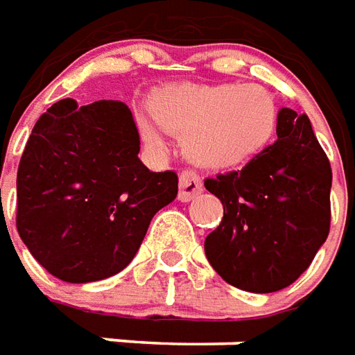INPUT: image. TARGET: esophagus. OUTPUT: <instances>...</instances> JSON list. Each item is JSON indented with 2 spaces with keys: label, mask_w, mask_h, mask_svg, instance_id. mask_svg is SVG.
<instances>
[{
  "label": "esophagus",
  "mask_w": 355,
  "mask_h": 355,
  "mask_svg": "<svg viewBox=\"0 0 355 355\" xmlns=\"http://www.w3.org/2000/svg\"><path fill=\"white\" fill-rule=\"evenodd\" d=\"M178 182H180V190H178V200H180V202H190V200H194L196 196L203 190L200 175H198L196 171H182Z\"/></svg>",
  "instance_id": "obj_1"
}]
</instances>
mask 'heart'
Returning a JSON list of instances; mask_svg holds the SVG:
<instances>
[{"mask_svg":"<svg viewBox=\"0 0 355 355\" xmlns=\"http://www.w3.org/2000/svg\"><path fill=\"white\" fill-rule=\"evenodd\" d=\"M155 123L182 136L190 159L211 169L240 167L263 150L277 128V105L257 84H180L155 94ZM148 146L161 148L159 130L140 121Z\"/></svg>","mask_w":355,"mask_h":355,"instance_id":"1","label":"heart"}]
</instances>
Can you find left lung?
Returning a JSON list of instances; mask_svg holds the SVG:
<instances>
[{"instance_id":"8db88e82","label":"left lung","mask_w":355,"mask_h":355,"mask_svg":"<svg viewBox=\"0 0 355 355\" xmlns=\"http://www.w3.org/2000/svg\"><path fill=\"white\" fill-rule=\"evenodd\" d=\"M277 136L246 167L203 182L225 209L205 238L209 263L223 281L259 294L296 281L331 229L333 171L307 115L282 107Z\"/></svg>"}]
</instances>
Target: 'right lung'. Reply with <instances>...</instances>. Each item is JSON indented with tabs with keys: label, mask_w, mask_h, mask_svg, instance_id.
<instances>
[{
	"label": "right lung",
	"mask_w": 355,
	"mask_h": 355,
	"mask_svg": "<svg viewBox=\"0 0 355 355\" xmlns=\"http://www.w3.org/2000/svg\"><path fill=\"white\" fill-rule=\"evenodd\" d=\"M138 152L123 101L67 98L38 119L17 173V230L53 277L80 284L123 271L177 198V173H152Z\"/></svg>",
	"instance_id": "add662e5"
}]
</instances>
